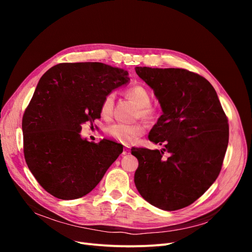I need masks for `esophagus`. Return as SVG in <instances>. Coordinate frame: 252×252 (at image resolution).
Listing matches in <instances>:
<instances>
[{
    "instance_id": "obj_1",
    "label": "esophagus",
    "mask_w": 252,
    "mask_h": 252,
    "mask_svg": "<svg viewBox=\"0 0 252 252\" xmlns=\"http://www.w3.org/2000/svg\"><path fill=\"white\" fill-rule=\"evenodd\" d=\"M129 153H130V150H129L128 148L125 147V148H124V151H123V155H127V154H129Z\"/></svg>"
}]
</instances>
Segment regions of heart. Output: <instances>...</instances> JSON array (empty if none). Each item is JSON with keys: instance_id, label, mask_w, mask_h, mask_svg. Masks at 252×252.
<instances>
[{"instance_id": "obj_1", "label": "heart", "mask_w": 252, "mask_h": 252, "mask_svg": "<svg viewBox=\"0 0 252 252\" xmlns=\"http://www.w3.org/2000/svg\"><path fill=\"white\" fill-rule=\"evenodd\" d=\"M126 96L128 99H130L139 106L138 115L146 119H150L153 117L154 110L150 106L151 97H150L149 92L146 89L141 86L133 87L126 91ZM113 105H114V94L113 93H109V94H107L104 97L101 103L100 112L103 117L108 118L111 116L112 110H113ZM105 133L113 140L122 144L128 145L130 143H133L137 138H139L145 133V126L140 123L133 124V125L115 123V124L109 125L107 127H106Z\"/></svg>"}]
</instances>
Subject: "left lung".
<instances>
[{
    "label": "left lung",
    "mask_w": 252,
    "mask_h": 252,
    "mask_svg": "<svg viewBox=\"0 0 252 252\" xmlns=\"http://www.w3.org/2000/svg\"><path fill=\"white\" fill-rule=\"evenodd\" d=\"M135 69L163 112L148 136L163 148H131L139 161L135 185L144 199L158 208H184L203 195L220 174L229 142L228 118L203 76L182 68Z\"/></svg>",
    "instance_id": "obj_1"
}]
</instances>
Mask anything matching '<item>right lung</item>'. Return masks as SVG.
<instances>
[{
    "mask_svg": "<svg viewBox=\"0 0 252 252\" xmlns=\"http://www.w3.org/2000/svg\"><path fill=\"white\" fill-rule=\"evenodd\" d=\"M128 72L100 62L60 63L39 78L22 118L26 164L38 184L62 200L94 189L123 153L121 144L81 137L101 117L104 97L128 82Z\"/></svg>",
    "mask_w": 252,
    "mask_h": 252,
    "instance_id": "1",
    "label": "right lung"
}]
</instances>
